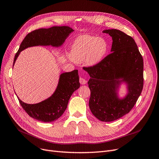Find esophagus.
<instances>
[{
    "instance_id": "esophagus-1",
    "label": "esophagus",
    "mask_w": 159,
    "mask_h": 159,
    "mask_svg": "<svg viewBox=\"0 0 159 159\" xmlns=\"http://www.w3.org/2000/svg\"><path fill=\"white\" fill-rule=\"evenodd\" d=\"M79 82L81 84H86L87 83V80L85 79L82 78V77H80Z\"/></svg>"
}]
</instances>
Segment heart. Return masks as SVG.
Listing matches in <instances>:
<instances>
[{"instance_id": "obj_1", "label": "heart", "mask_w": 159, "mask_h": 159, "mask_svg": "<svg viewBox=\"0 0 159 159\" xmlns=\"http://www.w3.org/2000/svg\"><path fill=\"white\" fill-rule=\"evenodd\" d=\"M109 50L107 40L93 35H81L76 38L71 46L70 57L76 62L85 60L89 66L101 62Z\"/></svg>"}]
</instances>
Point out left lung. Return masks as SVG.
Wrapping results in <instances>:
<instances>
[{
  "label": "left lung",
  "mask_w": 159,
  "mask_h": 159,
  "mask_svg": "<svg viewBox=\"0 0 159 159\" xmlns=\"http://www.w3.org/2000/svg\"><path fill=\"white\" fill-rule=\"evenodd\" d=\"M112 37L111 53L99 63L83 69L89 74V107L98 119L111 122L128 113L143 87V60L134 39L117 29L103 31ZM129 84V93L120 101L116 94L117 79Z\"/></svg>",
  "instance_id": "1"
}]
</instances>
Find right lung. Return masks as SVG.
<instances>
[{"label":"right lung","mask_w":159,"mask_h":159,"mask_svg":"<svg viewBox=\"0 0 159 159\" xmlns=\"http://www.w3.org/2000/svg\"><path fill=\"white\" fill-rule=\"evenodd\" d=\"M73 29L68 26H54L48 29H39L28 33L21 42L15 55L13 65L20 52L27 47L38 45L61 46ZM80 87L78 70L60 75L57 89L50 98L37 104L23 103L17 97L25 112L32 118L44 122L56 120L67 109L73 93Z\"/></svg>","instance_id":"obj_1"}]
</instances>
